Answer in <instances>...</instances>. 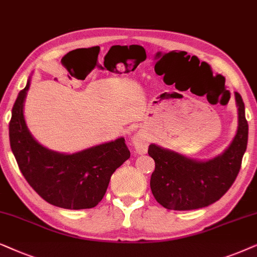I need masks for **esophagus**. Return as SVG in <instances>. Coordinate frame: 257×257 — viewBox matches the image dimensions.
<instances>
[{"label": "esophagus", "instance_id": "1", "mask_svg": "<svg viewBox=\"0 0 257 257\" xmlns=\"http://www.w3.org/2000/svg\"><path fill=\"white\" fill-rule=\"evenodd\" d=\"M150 143V138L145 132H138L133 135L132 145L139 154H146Z\"/></svg>", "mask_w": 257, "mask_h": 257}]
</instances>
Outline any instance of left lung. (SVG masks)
Wrapping results in <instances>:
<instances>
[{"label":"left lung","mask_w":257,"mask_h":257,"mask_svg":"<svg viewBox=\"0 0 257 257\" xmlns=\"http://www.w3.org/2000/svg\"><path fill=\"white\" fill-rule=\"evenodd\" d=\"M237 131L227 148L209 160H196L152 143L148 154L155 161L150 179L154 197L170 210H193L216 202L240 172L248 142V122L241 95L235 91Z\"/></svg>","instance_id":"8db88e82"}]
</instances>
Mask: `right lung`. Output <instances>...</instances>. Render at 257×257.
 I'll list each match as a JSON object with an SVG mask.
<instances>
[{"label": "right lung", "mask_w": 257, "mask_h": 257, "mask_svg": "<svg viewBox=\"0 0 257 257\" xmlns=\"http://www.w3.org/2000/svg\"><path fill=\"white\" fill-rule=\"evenodd\" d=\"M30 87L19 93L9 123L10 147L20 170L43 200L64 209L97 206L107 191L112 173L131 157L124 138L67 154L41 145L26 123L25 101Z\"/></svg>", "instance_id": "1"}]
</instances>
